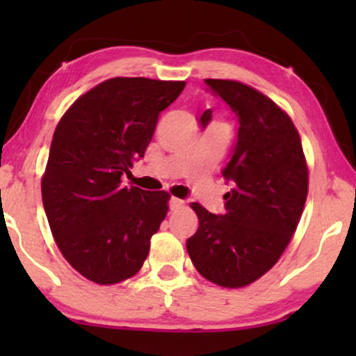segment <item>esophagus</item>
Returning <instances> with one entry per match:
<instances>
[{
    "label": "esophagus",
    "instance_id": "1",
    "mask_svg": "<svg viewBox=\"0 0 356 356\" xmlns=\"http://www.w3.org/2000/svg\"><path fill=\"white\" fill-rule=\"evenodd\" d=\"M183 206H184V202L181 201V199H178V197H170L168 207H170V211H172V212L178 211V209H181Z\"/></svg>",
    "mask_w": 356,
    "mask_h": 356
}]
</instances>
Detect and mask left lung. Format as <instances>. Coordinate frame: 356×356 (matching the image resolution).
I'll return each mask as SVG.
<instances>
[{
	"label": "left lung",
	"instance_id": "8db88e82",
	"mask_svg": "<svg viewBox=\"0 0 356 356\" xmlns=\"http://www.w3.org/2000/svg\"><path fill=\"white\" fill-rule=\"evenodd\" d=\"M213 95L238 120L230 160L222 170L232 184L225 212L193 202L199 227L186 248L207 280L228 289L250 285L279 261L291 240L308 196V168L290 116L270 99L236 81L206 79ZM211 121L206 110L201 128Z\"/></svg>",
	"mask_w": 356,
	"mask_h": 356
}]
</instances>
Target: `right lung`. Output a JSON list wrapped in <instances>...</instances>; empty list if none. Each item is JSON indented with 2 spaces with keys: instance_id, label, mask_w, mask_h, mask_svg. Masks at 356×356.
Listing matches in <instances>:
<instances>
[{
  "instance_id": "right-lung-1",
  "label": "right lung",
  "mask_w": 356,
  "mask_h": 356,
  "mask_svg": "<svg viewBox=\"0 0 356 356\" xmlns=\"http://www.w3.org/2000/svg\"><path fill=\"white\" fill-rule=\"evenodd\" d=\"M183 89V81L115 77L79 97L56 126L43 207L61 254L95 284L138 274L167 216L168 193L123 186L121 177Z\"/></svg>"
}]
</instances>
